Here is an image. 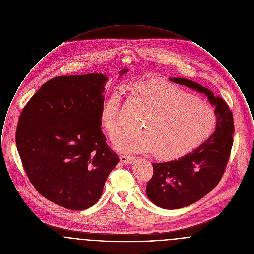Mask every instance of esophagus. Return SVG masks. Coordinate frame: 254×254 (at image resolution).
Returning a JSON list of instances; mask_svg holds the SVG:
<instances>
[{
	"label": "esophagus",
	"mask_w": 254,
	"mask_h": 254,
	"mask_svg": "<svg viewBox=\"0 0 254 254\" xmlns=\"http://www.w3.org/2000/svg\"><path fill=\"white\" fill-rule=\"evenodd\" d=\"M120 162L123 164H131L134 161V157L133 156H126V155H120L119 156Z\"/></svg>",
	"instance_id": "1"
}]
</instances>
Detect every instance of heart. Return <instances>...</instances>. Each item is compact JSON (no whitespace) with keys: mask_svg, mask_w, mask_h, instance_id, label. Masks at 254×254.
I'll list each match as a JSON object with an SVG mask.
<instances>
[{"mask_svg":"<svg viewBox=\"0 0 254 254\" xmlns=\"http://www.w3.org/2000/svg\"><path fill=\"white\" fill-rule=\"evenodd\" d=\"M128 88L146 117L142 133L119 142L117 148L121 152H154L161 160L178 159L198 147L216 127L215 109L178 85L151 78ZM121 95L117 88L104 102L100 114L102 126L113 142L128 131L120 119Z\"/></svg>","mask_w":254,"mask_h":254,"instance_id":"1","label":"heart"}]
</instances>
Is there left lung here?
Here are the masks:
<instances>
[{"label": "left lung", "instance_id": "obj_1", "mask_svg": "<svg viewBox=\"0 0 254 254\" xmlns=\"http://www.w3.org/2000/svg\"><path fill=\"white\" fill-rule=\"evenodd\" d=\"M169 80L204 93L217 114L216 131L192 152L177 160L152 164L146 194L158 207L172 210L198 201L218 185L231 152L234 121L226 102L215 97L207 87L184 78Z\"/></svg>", "mask_w": 254, "mask_h": 254}]
</instances>
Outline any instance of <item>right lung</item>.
Returning <instances> with one entry per match:
<instances>
[{
  "mask_svg": "<svg viewBox=\"0 0 254 254\" xmlns=\"http://www.w3.org/2000/svg\"><path fill=\"white\" fill-rule=\"evenodd\" d=\"M107 81L99 73L56 77L36 91L18 120L16 145L31 183L70 210L97 202L119 162L100 128Z\"/></svg>",
  "mask_w": 254,
  "mask_h": 254,
  "instance_id": "right-lung-1",
  "label": "right lung"
}]
</instances>
